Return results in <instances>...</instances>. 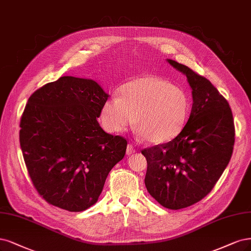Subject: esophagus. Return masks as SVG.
<instances>
[{
  "label": "esophagus",
  "instance_id": "1",
  "mask_svg": "<svg viewBox=\"0 0 251 251\" xmlns=\"http://www.w3.org/2000/svg\"><path fill=\"white\" fill-rule=\"evenodd\" d=\"M135 151H135V149L133 148V145H132V144H127V146H126V154H127V155L133 154Z\"/></svg>",
  "mask_w": 251,
  "mask_h": 251
}]
</instances>
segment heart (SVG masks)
<instances>
[{"mask_svg": "<svg viewBox=\"0 0 251 251\" xmlns=\"http://www.w3.org/2000/svg\"><path fill=\"white\" fill-rule=\"evenodd\" d=\"M190 114L186 91L157 75H144L126 83L118 97L103 102L101 124L111 133H120L134 122L138 135L151 144L174 140L183 131Z\"/></svg>", "mask_w": 251, "mask_h": 251, "instance_id": "1", "label": "heart"}]
</instances>
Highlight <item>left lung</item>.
Here are the masks:
<instances>
[{"instance_id": "1", "label": "left lung", "mask_w": 251, "mask_h": 251, "mask_svg": "<svg viewBox=\"0 0 251 251\" xmlns=\"http://www.w3.org/2000/svg\"><path fill=\"white\" fill-rule=\"evenodd\" d=\"M167 62L187 76L192 109L178 136L145 149V187L164 208L179 210L208 195L226 168L235 143V126L227 100L205 77L175 60Z\"/></svg>"}]
</instances>
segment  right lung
<instances>
[{
  "mask_svg": "<svg viewBox=\"0 0 251 251\" xmlns=\"http://www.w3.org/2000/svg\"><path fill=\"white\" fill-rule=\"evenodd\" d=\"M108 97L96 81L64 75L29 98L21 149L34 187L49 203L70 212L90 208L125 157L126 140L98 122Z\"/></svg>",
  "mask_w": 251,
  "mask_h": 251,
  "instance_id": "obj_1",
  "label": "right lung"
}]
</instances>
